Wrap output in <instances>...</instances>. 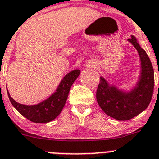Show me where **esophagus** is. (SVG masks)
Wrapping results in <instances>:
<instances>
[{"instance_id": "34e87169", "label": "esophagus", "mask_w": 159, "mask_h": 159, "mask_svg": "<svg viewBox=\"0 0 159 159\" xmlns=\"http://www.w3.org/2000/svg\"><path fill=\"white\" fill-rule=\"evenodd\" d=\"M88 64H89V63H88ZM89 64H90V63H89Z\"/></svg>"}]
</instances>
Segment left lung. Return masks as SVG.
I'll list each match as a JSON object with an SVG mask.
<instances>
[{
  "label": "left lung",
  "mask_w": 159,
  "mask_h": 159,
  "mask_svg": "<svg viewBox=\"0 0 159 159\" xmlns=\"http://www.w3.org/2000/svg\"><path fill=\"white\" fill-rule=\"evenodd\" d=\"M128 41L140 57V72L136 84L129 91H125L100 77L96 91L98 104L103 112L118 121H127L143 112L151 102L155 85L153 66L145 50L135 36L132 35Z\"/></svg>",
  "instance_id": "8db88e82"
}]
</instances>
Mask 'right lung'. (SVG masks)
<instances>
[{"instance_id": "right-lung-1", "label": "right lung", "mask_w": 159, "mask_h": 159, "mask_svg": "<svg viewBox=\"0 0 159 159\" xmlns=\"http://www.w3.org/2000/svg\"><path fill=\"white\" fill-rule=\"evenodd\" d=\"M80 70H74L63 77L56 92L48 99L35 105H25L18 103L8 96L11 104L23 116L34 123H48L54 120L64 107L71 85L79 76Z\"/></svg>"}]
</instances>
